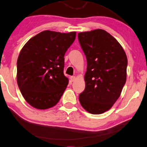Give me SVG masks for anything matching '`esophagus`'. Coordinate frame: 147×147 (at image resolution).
Returning <instances> with one entry per match:
<instances>
[{
    "mask_svg": "<svg viewBox=\"0 0 147 147\" xmlns=\"http://www.w3.org/2000/svg\"><path fill=\"white\" fill-rule=\"evenodd\" d=\"M70 81H71L72 82H73V81H75L76 77H74V76H72V77H70Z\"/></svg>",
    "mask_w": 147,
    "mask_h": 147,
    "instance_id": "obj_1",
    "label": "esophagus"
}]
</instances>
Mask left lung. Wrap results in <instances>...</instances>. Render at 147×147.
Listing matches in <instances>:
<instances>
[{"label":"left lung","mask_w":147,"mask_h":147,"mask_svg":"<svg viewBox=\"0 0 147 147\" xmlns=\"http://www.w3.org/2000/svg\"><path fill=\"white\" fill-rule=\"evenodd\" d=\"M78 38L87 63L79 102L88 113L102 114L121 95L127 77V56L119 42L104 30L79 32Z\"/></svg>","instance_id":"obj_1"}]
</instances>
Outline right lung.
Segmentation results:
<instances>
[{"label": "right lung", "mask_w": 147, "mask_h": 147, "mask_svg": "<svg viewBox=\"0 0 147 147\" xmlns=\"http://www.w3.org/2000/svg\"><path fill=\"white\" fill-rule=\"evenodd\" d=\"M76 32L45 30L24 45L17 62V82L26 101L40 110L57 105L68 84L64 55Z\"/></svg>", "instance_id": "1"}]
</instances>
